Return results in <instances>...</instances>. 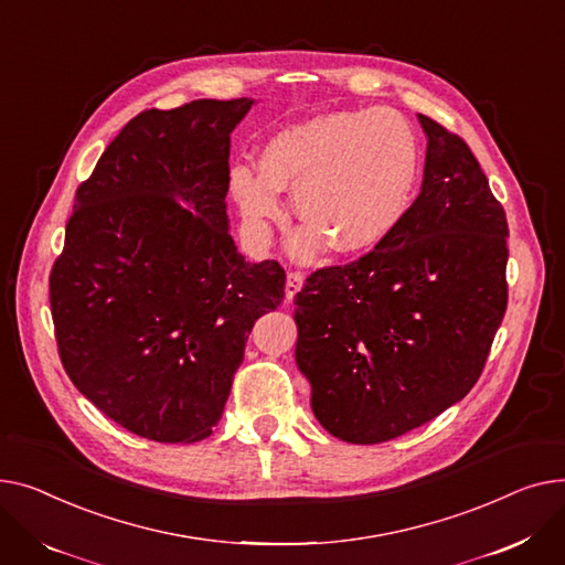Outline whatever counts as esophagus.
<instances>
[{
    "label": "esophagus",
    "instance_id": "34e87169",
    "mask_svg": "<svg viewBox=\"0 0 565 565\" xmlns=\"http://www.w3.org/2000/svg\"><path fill=\"white\" fill-rule=\"evenodd\" d=\"M301 287H303V274L301 271L287 274V285H285V298H287V301H294V296L301 291Z\"/></svg>",
    "mask_w": 565,
    "mask_h": 565
}]
</instances>
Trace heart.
I'll return each mask as SVG.
<instances>
[{"mask_svg":"<svg viewBox=\"0 0 565 565\" xmlns=\"http://www.w3.org/2000/svg\"><path fill=\"white\" fill-rule=\"evenodd\" d=\"M419 171V148L408 120L390 107L333 111L280 129L259 152V171L237 163L232 195L259 232L280 221V191H294L308 225L296 253L321 239L338 253H358L385 239L406 214Z\"/></svg>","mask_w":565,"mask_h":565,"instance_id":"b5f03b06","label":"heart"}]
</instances>
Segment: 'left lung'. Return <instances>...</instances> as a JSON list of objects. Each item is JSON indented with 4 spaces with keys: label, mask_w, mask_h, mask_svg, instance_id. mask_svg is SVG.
Segmentation results:
<instances>
[{
    "label": "left lung",
    "mask_w": 565,
    "mask_h": 565,
    "mask_svg": "<svg viewBox=\"0 0 565 565\" xmlns=\"http://www.w3.org/2000/svg\"><path fill=\"white\" fill-rule=\"evenodd\" d=\"M415 203L374 250L296 294V364L319 424L351 445L399 438L479 381L507 312L509 223L468 143L428 116Z\"/></svg>",
    "instance_id": "8db88e82"
}]
</instances>
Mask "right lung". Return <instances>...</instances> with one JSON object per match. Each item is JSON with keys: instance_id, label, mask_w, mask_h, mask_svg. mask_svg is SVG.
Segmentation results:
<instances>
[{"instance_id": "add662e5", "label": "right lung", "mask_w": 565, "mask_h": 565, "mask_svg": "<svg viewBox=\"0 0 565 565\" xmlns=\"http://www.w3.org/2000/svg\"><path fill=\"white\" fill-rule=\"evenodd\" d=\"M255 99L131 118L75 193L50 274L58 355L86 399L154 443L205 440L253 323L285 298L276 259L227 232L230 135Z\"/></svg>"}]
</instances>
